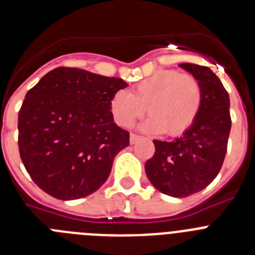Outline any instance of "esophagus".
Instances as JSON below:
<instances>
[{
    "label": "esophagus",
    "instance_id": "34e87169",
    "mask_svg": "<svg viewBox=\"0 0 255 255\" xmlns=\"http://www.w3.org/2000/svg\"><path fill=\"white\" fill-rule=\"evenodd\" d=\"M139 139H140V136H139V135L130 134V143H131V144H135L136 141L139 140Z\"/></svg>",
    "mask_w": 255,
    "mask_h": 255
}]
</instances>
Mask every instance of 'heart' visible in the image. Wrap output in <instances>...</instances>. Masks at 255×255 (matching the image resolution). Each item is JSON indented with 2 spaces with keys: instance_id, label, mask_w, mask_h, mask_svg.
Masks as SVG:
<instances>
[{
  "instance_id": "obj_1",
  "label": "heart",
  "mask_w": 255,
  "mask_h": 255,
  "mask_svg": "<svg viewBox=\"0 0 255 255\" xmlns=\"http://www.w3.org/2000/svg\"><path fill=\"white\" fill-rule=\"evenodd\" d=\"M202 106V88L190 74L159 70L135 84L131 92L119 91L110 101L117 125L130 128L145 111L149 119L140 125L145 131L179 135L194 124Z\"/></svg>"
}]
</instances>
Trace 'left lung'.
I'll list each match as a JSON object with an SVG mask.
<instances>
[{
  "label": "left lung",
  "mask_w": 255,
  "mask_h": 255,
  "mask_svg": "<svg viewBox=\"0 0 255 255\" xmlns=\"http://www.w3.org/2000/svg\"><path fill=\"white\" fill-rule=\"evenodd\" d=\"M202 88V106L194 124L172 141L153 140L154 155L145 173L157 190L184 198L203 190L220 172L227 150L231 117L229 93L209 67L180 64Z\"/></svg>",
  "instance_id": "8db88e82"
}]
</instances>
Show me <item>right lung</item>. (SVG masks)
I'll return each instance as SVG.
<instances>
[{
  "label": "right lung",
  "mask_w": 255,
  "mask_h": 255,
  "mask_svg": "<svg viewBox=\"0 0 255 255\" xmlns=\"http://www.w3.org/2000/svg\"><path fill=\"white\" fill-rule=\"evenodd\" d=\"M128 87L74 67H57L26 93L19 111V150L33 181L61 200L88 197L110 176L116 154L129 145L110 101Z\"/></svg>",
  "instance_id": "right-lung-1"
}]
</instances>
